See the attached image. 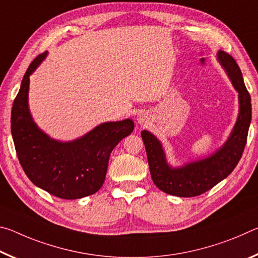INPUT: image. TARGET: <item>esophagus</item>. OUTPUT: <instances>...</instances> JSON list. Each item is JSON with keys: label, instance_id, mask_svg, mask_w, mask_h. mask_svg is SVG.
<instances>
[{"label": "esophagus", "instance_id": "obj_1", "mask_svg": "<svg viewBox=\"0 0 258 258\" xmlns=\"http://www.w3.org/2000/svg\"><path fill=\"white\" fill-rule=\"evenodd\" d=\"M137 120H138V123L139 124H141V125H146L148 121H149V118H148V116H147V113H140V115L138 116V118H137Z\"/></svg>", "mask_w": 258, "mask_h": 258}]
</instances>
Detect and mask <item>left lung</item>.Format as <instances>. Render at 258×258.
<instances>
[{"label":"left lung","mask_w":258,"mask_h":258,"mask_svg":"<svg viewBox=\"0 0 258 258\" xmlns=\"http://www.w3.org/2000/svg\"><path fill=\"white\" fill-rule=\"evenodd\" d=\"M217 60L238 92L239 100L237 121L220 149L205 158L173 167L168 164L163 145L157 137L149 131L141 132L152 181L158 189L168 195L196 197L211 190L230 175L242 156L251 120V99L244 86L241 71L232 56L220 50Z\"/></svg>","instance_id":"1"}]
</instances>
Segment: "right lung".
<instances>
[{
	"label": "right lung",
	"instance_id": "right-lung-1",
	"mask_svg": "<svg viewBox=\"0 0 258 258\" xmlns=\"http://www.w3.org/2000/svg\"><path fill=\"white\" fill-rule=\"evenodd\" d=\"M47 52L33 60L11 111V133L21 167L35 185L61 199H80L100 190L113 148L133 132L134 121H106L73 140L51 138L35 123L28 107L29 76Z\"/></svg>",
	"mask_w": 258,
	"mask_h": 258
}]
</instances>
